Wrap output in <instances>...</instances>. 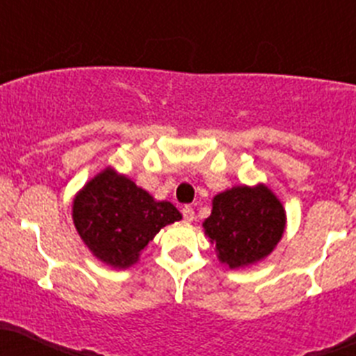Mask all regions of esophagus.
<instances>
[{"mask_svg":"<svg viewBox=\"0 0 356 356\" xmlns=\"http://www.w3.org/2000/svg\"><path fill=\"white\" fill-rule=\"evenodd\" d=\"M181 215H184V218L187 220V222H192V220H194V209H192V206H184V208H181Z\"/></svg>","mask_w":356,"mask_h":356,"instance_id":"1","label":"esophagus"}]
</instances>
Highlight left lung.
<instances>
[{
	"label": "left lung",
	"instance_id": "8db88e82",
	"mask_svg": "<svg viewBox=\"0 0 356 356\" xmlns=\"http://www.w3.org/2000/svg\"><path fill=\"white\" fill-rule=\"evenodd\" d=\"M202 222L216 257L229 269H245L273 253L286 227L283 202L267 185H236L211 201Z\"/></svg>",
	"mask_w": 356,
	"mask_h": 356
}]
</instances>
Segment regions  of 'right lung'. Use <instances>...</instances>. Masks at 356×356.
<instances>
[{
	"instance_id": "1",
	"label": "right lung",
	"mask_w": 356,
	"mask_h": 356,
	"mask_svg": "<svg viewBox=\"0 0 356 356\" xmlns=\"http://www.w3.org/2000/svg\"><path fill=\"white\" fill-rule=\"evenodd\" d=\"M74 229L97 260L127 269L162 227L181 220L169 201H157L111 165L90 178L73 199Z\"/></svg>"
}]
</instances>
